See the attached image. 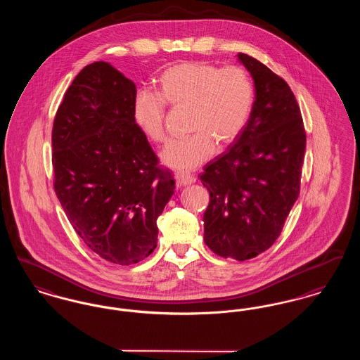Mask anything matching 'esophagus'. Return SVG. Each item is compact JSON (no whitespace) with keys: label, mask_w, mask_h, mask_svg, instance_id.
Returning <instances> with one entry per match:
<instances>
[{"label":"esophagus","mask_w":360,"mask_h":360,"mask_svg":"<svg viewBox=\"0 0 360 360\" xmlns=\"http://www.w3.org/2000/svg\"><path fill=\"white\" fill-rule=\"evenodd\" d=\"M175 181L179 186H188V185L195 182V178L191 176V175H188V174L178 172V174H175Z\"/></svg>","instance_id":"1"}]
</instances>
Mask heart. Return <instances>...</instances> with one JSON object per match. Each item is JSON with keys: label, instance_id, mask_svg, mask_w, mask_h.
<instances>
[{"label": "heart", "instance_id": "obj_1", "mask_svg": "<svg viewBox=\"0 0 360 360\" xmlns=\"http://www.w3.org/2000/svg\"><path fill=\"white\" fill-rule=\"evenodd\" d=\"M159 96L141 90L134 100V119L140 132L154 143L166 140V103L188 108V136L172 140L162 153L166 166L191 172L206 162L216 143L225 147L235 141L254 106V84L240 66L209 62H182L163 70L158 78Z\"/></svg>", "mask_w": 360, "mask_h": 360}]
</instances>
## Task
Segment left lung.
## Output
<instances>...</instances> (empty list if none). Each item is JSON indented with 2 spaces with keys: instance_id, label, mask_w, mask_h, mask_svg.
<instances>
[{
  "instance_id": "left-lung-1",
  "label": "left lung",
  "mask_w": 360,
  "mask_h": 360,
  "mask_svg": "<svg viewBox=\"0 0 360 360\" xmlns=\"http://www.w3.org/2000/svg\"><path fill=\"white\" fill-rule=\"evenodd\" d=\"M251 72L255 103L247 125L225 154L200 174L209 191L205 244L219 257L248 260L281 235L300 195L307 134L298 103L283 78L238 53Z\"/></svg>"
}]
</instances>
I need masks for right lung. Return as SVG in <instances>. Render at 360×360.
<instances>
[{
    "instance_id": "1",
    "label": "right lung",
    "mask_w": 360,
    "mask_h": 360,
    "mask_svg": "<svg viewBox=\"0 0 360 360\" xmlns=\"http://www.w3.org/2000/svg\"><path fill=\"white\" fill-rule=\"evenodd\" d=\"M136 86L106 62L87 65L52 127L53 188L86 247L134 264L156 248V220L175 181L134 119Z\"/></svg>"
}]
</instances>
